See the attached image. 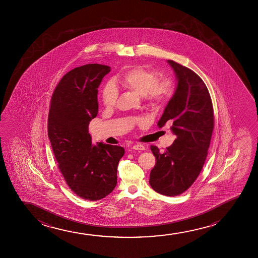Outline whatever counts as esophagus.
<instances>
[{
  "instance_id": "obj_1",
  "label": "esophagus",
  "mask_w": 258,
  "mask_h": 258,
  "mask_svg": "<svg viewBox=\"0 0 258 258\" xmlns=\"http://www.w3.org/2000/svg\"><path fill=\"white\" fill-rule=\"evenodd\" d=\"M132 149H134L136 151H144L145 150V146L141 144H138V145H133Z\"/></svg>"
}]
</instances>
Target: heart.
Wrapping results in <instances>:
<instances>
[{"instance_id": "obj_1", "label": "heart", "mask_w": 258, "mask_h": 258, "mask_svg": "<svg viewBox=\"0 0 258 258\" xmlns=\"http://www.w3.org/2000/svg\"><path fill=\"white\" fill-rule=\"evenodd\" d=\"M159 77L157 71H152L145 66H134L117 76L114 80L118 88L128 90L142 96L147 106L158 107L166 102L173 92V81L169 77ZM117 91L112 85H107L101 92L103 105L111 108L116 103ZM139 123L142 119H136Z\"/></svg>"}]
</instances>
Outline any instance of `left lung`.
<instances>
[{
	"instance_id": "8db88e82",
	"label": "left lung",
	"mask_w": 258,
	"mask_h": 258,
	"mask_svg": "<svg viewBox=\"0 0 258 258\" xmlns=\"http://www.w3.org/2000/svg\"><path fill=\"white\" fill-rule=\"evenodd\" d=\"M177 80L176 88L158 121L159 127L173 121L176 136L164 152L151 146L156 157L150 185L159 194L174 197L187 190L201 172L214 127L212 99L204 81L188 68L167 60Z\"/></svg>"
}]
</instances>
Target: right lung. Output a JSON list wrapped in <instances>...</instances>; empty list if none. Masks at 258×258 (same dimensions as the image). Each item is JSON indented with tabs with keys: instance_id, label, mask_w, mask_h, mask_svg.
Returning <instances> with one entry per match:
<instances>
[{
	"instance_id": "right-lung-1",
	"label": "right lung",
	"mask_w": 258,
	"mask_h": 258,
	"mask_svg": "<svg viewBox=\"0 0 258 258\" xmlns=\"http://www.w3.org/2000/svg\"><path fill=\"white\" fill-rule=\"evenodd\" d=\"M109 66L87 64L68 72L53 92L48 113V138L58 167L78 197L97 201L117 183V166L124 149L92 144L90 121L99 111L98 88Z\"/></svg>"
}]
</instances>
